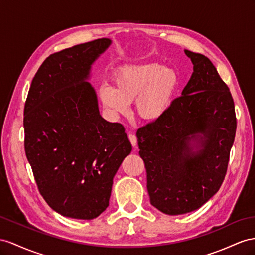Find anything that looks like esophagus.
Segmentation results:
<instances>
[{
  "label": "esophagus",
  "mask_w": 255,
  "mask_h": 255,
  "mask_svg": "<svg viewBox=\"0 0 255 255\" xmlns=\"http://www.w3.org/2000/svg\"><path fill=\"white\" fill-rule=\"evenodd\" d=\"M128 138H129L130 143H131V145L133 147H136V136L133 133H129L128 134Z\"/></svg>",
  "instance_id": "obj_1"
}]
</instances>
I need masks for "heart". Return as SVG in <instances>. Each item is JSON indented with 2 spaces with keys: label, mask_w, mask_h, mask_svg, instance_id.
Returning a JSON list of instances; mask_svg holds the SVG:
<instances>
[{
  "label": "heart",
  "mask_w": 255,
  "mask_h": 255,
  "mask_svg": "<svg viewBox=\"0 0 255 255\" xmlns=\"http://www.w3.org/2000/svg\"><path fill=\"white\" fill-rule=\"evenodd\" d=\"M179 83L178 74L157 63L129 65L114 76V87L103 86L99 97L103 107L114 115H126L135 100L136 114L145 121H156L172 102Z\"/></svg>",
  "instance_id": "b5f03b06"
}]
</instances>
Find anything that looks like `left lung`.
Wrapping results in <instances>:
<instances>
[{
  "label": "left lung",
  "instance_id": "1",
  "mask_svg": "<svg viewBox=\"0 0 255 255\" xmlns=\"http://www.w3.org/2000/svg\"><path fill=\"white\" fill-rule=\"evenodd\" d=\"M185 54L194 72L182 96L158 120L136 130L149 200L170 215L196 210L220 190L237 127L230 88L213 63L201 54Z\"/></svg>",
  "mask_w": 255,
  "mask_h": 255
}]
</instances>
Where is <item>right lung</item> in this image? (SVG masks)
Returning <instances> with one entry per match:
<instances>
[{"mask_svg": "<svg viewBox=\"0 0 255 255\" xmlns=\"http://www.w3.org/2000/svg\"><path fill=\"white\" fill-rule=\"evenodd\" d=\"M110 44L98 38L48 56L25 100V155L38 192L63 217H99L117 169L132 149L122 124L102 119L86 82L90 65Z\"/></svg>", "mask_w": 255, "mask_h": 255, "instance_id": "add662e5", "label": "right lung"}]
</instances>
